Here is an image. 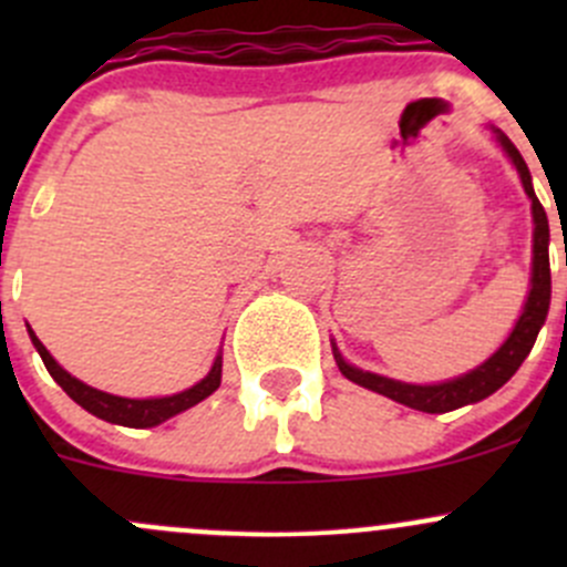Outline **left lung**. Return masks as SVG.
<instances>
[{
  "instance_id": "obj_1",
  "label": "left lung",
  "mask_w": 567,
  "mask_h": 567,
  "mask_svg": "<svg viewBox=\"0 0 567 567\" xmlns=\"http://www.w3.org/2000/svg\"><path fill=\"white\" fill-rule=\"evenodd\" d=\"M496 140H499L502 151L511 156L513 167L518 169L524 183V192L532 199V221H535V233H532V279H529V296L527 305H524L522 318L513 326L511 337L502 342L499 351L491 359H485L480 368H474L472 373H463L453 381H442V384H403V381L384 379L379 373H368V370H359L353 364H348L342 359V353L337 351V346L331 342V351H334V362L340 368V373L346 375L353 384L364 386V390H373L384 398L394 400V403H403L409 409L425 411V414H444V411L461 409V405L477 403V400L488 398L499 390L502 384L513 379L518 368H522L524 359L529 357L532 346L537 340V331L546 323L548 316V301H551V268H548V219L546 210H543L540 199L535 197V188H532V175L527 162L522 158L518 147L507 140L505 134L496 131Z\"/></svg>"
}]
</instances>
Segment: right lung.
<instances>
[{
    "label": "right lung",
    "instance_id": "right-lung-1",
    "mask_svg": "<svg viewBox=\"0 0 567 567\" xmlns=\"http://www.w3.org/2000/svg\"><path fill=\"white\" fill-rule=\"evenodd\" d=\"M27 331H30V340H32V346L38 348L45 370H49L51 379H54L56 384L68 392V398L76 400L82 409H87L90 414H95L99 420L114 422V425H125V427L162 425V422L169 420V416L181 414V411L192 409V405H197L199 400H205L208 394H214L221 384V353H219V357L214 359V368H210V373L205 375L199 384H194L192 390L169 394V398H147V400L117 398V394L93 390V386H87V384H82L79 379H73L68 370H62L60 364L54 362V357L45 351V346L38 340L35 331H32L30 326H27Z\"/></svg>",
    "mask_w": 567,
    "mask_h": 567
}]
</instances>
